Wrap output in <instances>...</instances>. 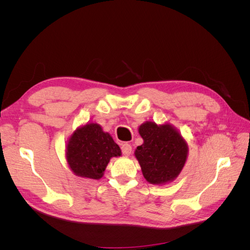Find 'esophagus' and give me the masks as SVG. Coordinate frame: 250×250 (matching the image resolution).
<instances>
[{"label":"esophagus","instance_id":"1","mask_svg":"<svg viewBox=\"0 0 250 250\" xmlns=\"http://www.w3.org/2000/svg\"><path fill=\"white\" fill-rule=\"evenodd\" d=\"M121 149H122V152L125 156H129L131 154V151H132V147L131 145H129V144H123L122 147H121Z\"/></svg>","mask_w":250,"mask_h":250}]
</instances>
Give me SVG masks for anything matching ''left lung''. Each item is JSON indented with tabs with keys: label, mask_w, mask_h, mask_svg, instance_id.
<instances>
[{
	"label": "left lung",
	"mask_w": 250,
	"mask_h": 250,
	"mask_svg": "<svg viewBox=\"0 0 250 250\" xmlns=\"http://www.w3.org/2000/svg\"><path fill=\"white\" fill-rule=\"evenodd\" d=\"M144 140L135 149L142 173L148 183L164 185L175 179L188 157V144L172 125L145 122L139 127Z\"/></svg>",
	"instance_id": "1"
}]
</instances>
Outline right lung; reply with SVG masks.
<instances>
[{"label":"right lung","instance_id":"add662e5","mask_svg":"<svg viewBox=\"0 0 250 250\" xmlns=\"http://www.w3.org/2000/svg\"><path fill=\"white\" fill-rule=\"evenodd\" d=\"M121 154L120 147L111 135L97 123L77 128L67 142L65 157L75 175L100 179L111 157Z\"/></svg>","mask_w":250,"mask_h":250}]
</instances>
